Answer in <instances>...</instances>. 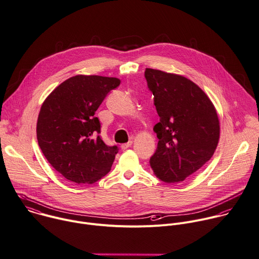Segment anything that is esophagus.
Here are the masks:
<instances>
[{"instance_id": "esophagus-1", "label": "esophagus", "mask_w": 259, "mask_h": 259, "mask_svg": "<svg viewBox=\"0 0 259 259\" xmlns=\"http://www.w3.org/2000/svg\"><path fill=\"white\" fill-rule=\"evenodd\" d=\"M132 143H133V142L130 140L129 142L122 144V145H121V148H122V149H127V148H129V147L132 145Z\"/></svg>"}]
</instances>
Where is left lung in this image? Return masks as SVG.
<instances>
[{"mask_svg":"<svg viewBox=\"0 0 259 259\" xmlns=\"http://www.w3.org/2000/svg\"><path fill=\"white\" fill-rule=\"evenodd\" d=\"M144 76L159 117L153 127L157 147L149 164L162 182H182L210 159L218 146L217 111L199 86L181 75L146 68Z\"/></svg>","mask_w":259,"mask_h":259,"instance_id":"1","label":"left lung"}]
</instances>
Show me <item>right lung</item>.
Returning a JSON list of instances; mask_svg holds the SVG:
<instances>
[{"label": "right lung", "instance_id": "add662e5", "mask_svg": "<svg viewBox=\"0 0 259 259\" xmlns=\"http://www.w3.org/2000/svg\"><path fill=\"white\" fill-rule=\"evenodd\" d=\"M120 82L115 77L76 75L61 83L44 102L36 125L38 145L67 180L94 184L110 171L119 148L104 142L95 114Z\"/></svg>", "mask_w": 259, "mask_h": 259}]
</instances>
